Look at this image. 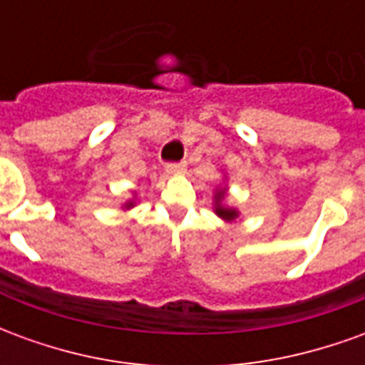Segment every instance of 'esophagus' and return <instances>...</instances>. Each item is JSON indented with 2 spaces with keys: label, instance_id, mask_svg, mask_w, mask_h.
<instances>
[{
  "label": "esophagus",
  "instance_id": "1",
  "mask_svg": "<svg viewBox=\"0 0 365 365\" xmlns=\"http://www.w3.org/2000/svg\"><path fill=\"white\" fill-rule=\"evenodd\" d=\"M185 170V162H168L166 172L168 174H182Z\"/></svg>",
  "mask_w": 365,
  "mask_h": 365
}]
</instances>
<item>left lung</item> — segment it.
Instances as JSON below:
<instances>
[{
    "mask_svg": "<svg viewBox=\"0 0 365 365\" xmlns=\"http://www.w3.org/2000/svg\"><path fill=\"white\" fill-rule=\"evenodd\" d=\"M221 199V193L217 195V201ZM217 215H221L222 219H235L237 217V211H232V209H225V207H217Z\"/></svg>",
    "mask_w": 365,
    "mask_h": 365,
    "instance_id": "8db88e82",
    "label": "left lung"
}]
</instances>
